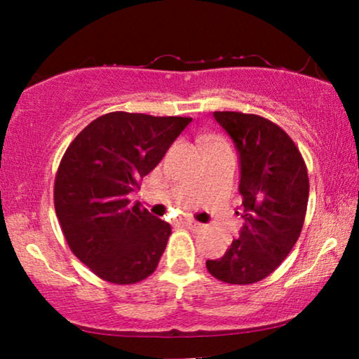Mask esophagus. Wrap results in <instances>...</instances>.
I'll return each instance as SVG.
<instances>
[{"instance_id":"obj_1","label":"esophagus","mask_w":359,"mask_h":359,"mask_svg":"<svg viewBox=\"0 0 359 359\" xmlns=\"http://www.w3.org/2000/svg\"><path fill=\"white\" fill-rule=\"evenodd\" d=\"M183 225H184V227L191 229V230H199L201 227H203V225H201L199 222H196V220H191V219H184Z\"/></svg>"}]
</instances>
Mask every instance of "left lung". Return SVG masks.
<instances>
[{
	"mask_svg": "<svg viewBox=\"0 0 359 359\" xmlns=\"http://www.w3.org/2000/svg\"><path fill=\"white\" fill-rule=\"evenodd\" d=\"M240 158L245 220L222 258L208 271L229 284H253L269 276L296 245L309 201L307 166L291 137L257 114L215 111Z\"/></svg>",
	"mask_w": 359,
	"mask_h": 359,
	"instance_id": "1",
	"label": "left lung"
}]
</instances>
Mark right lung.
Instances as JSON below:
<instances>
[{
  "mask_svg": "<svg viewBox=\"0 0 359 359\" xmlns=\"http://www.w3.org/2000/svg\"><path fill=\"white\" fill-rule=\"evenodd\" d=\"M191 117L116 111L90 122L58 165L53 204L73 255L96 276L135 284L158 266L171 227L129 194Z\"/></svg>",
  "mask_w": 359,
  "mask_h": 359,
  "instance_id": "add662e5",
  "label": "right lung"
}]
</instances>
